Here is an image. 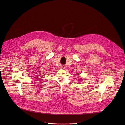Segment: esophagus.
Returning a JSON list of instances; mask_svg holds the SVG:
<instances>
[{"label":"esophagus","mask_w":125,"mask_h":125,"mask_svg":"<svg viewBox=\"0 0 125 125\" xmlns=\"http://www.w3.org/2000/svg\"><path fill=\"white\" fill-rule=\"evenodd\" d=\"M62 67V68H64V67Z\"/></svg>","instance_id":"1"}]
</instances>
